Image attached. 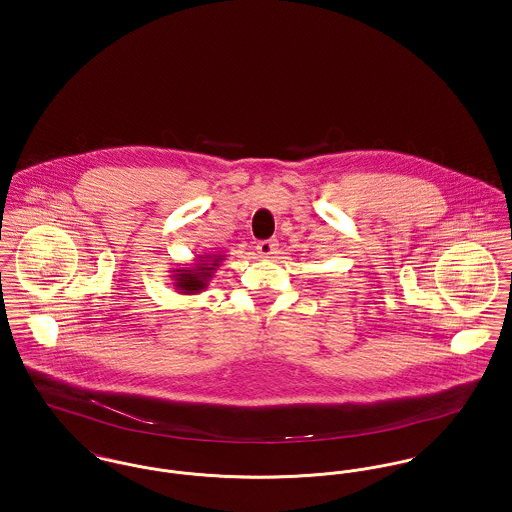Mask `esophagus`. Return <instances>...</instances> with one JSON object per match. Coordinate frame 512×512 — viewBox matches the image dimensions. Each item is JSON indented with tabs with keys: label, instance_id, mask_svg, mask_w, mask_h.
Segmentation results:
<instances>
[{
	"label": "esophagus",
	"instance_id": "34e87169",
	"mask_svg": "<svg viewBox=\"0 0 512 512\" xmlns=\"http://www.w3.org/2000/svg\"><path fill=\"white\" fill-rule=\"evenodd\" d=\"M257 251H259V255H263V257H271V255H275L276 251H278V241H276V239L259 241V243H257Z\"/></svg>",
	"mask_w": 512,
	"mask_h": 512
}]
</instances>
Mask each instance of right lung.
Wrapping results in <instances>:
<instances>
[{
    "instance_id": "obj_1",
    "label": "right lung",
    "mask_w": 512,
    "mask_h": 512,
    "mask_svg": "<svg viewBox=\"0 0 512 512\" xmlns=\"http://www.w3.org/2000/svg\"><path fill=\"white\" fill-rule=\"evenodd\" d=\"M222 257L224 255H212V257L206 255V257L198 259V263L193 269H175L173 284L177 286V290L181 294H198L200 290H204L208 286V280L214 275Z\"/></svg>"
}]
</instances>
